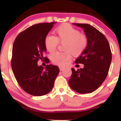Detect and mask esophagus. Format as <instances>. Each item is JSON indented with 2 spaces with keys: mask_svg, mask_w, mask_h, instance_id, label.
<instances>
[{
  "mask_svg": "<svg viewBox=\"0 0 121 121\" xmlns=\"http://www.w3.org/2000/svg\"><path fill=\"white\" fill-rule=\"evenodd\" d=\"M59 69H60V70L62 71L65 69V67H63V66H59Z\"/></svg>",
  "mask_w": 121,
  "mask_h": 121,
  "instance_id": "34e87169",
  "label": "esophagus"
}]
</instances>
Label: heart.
<instances>
[{"mask_svg": "<svg viewBox=\"0 0 121 121\" xmlns=\"http://www.w3.org/2000/svg\"><path fill=\"white\" fill-rule=\"evenodd\" d=\"M57 38L48 35L45 39L46 48L49 52H54L57 48L58 42H65L63 52H57L51 55L53 63L59 66H65L72 59L73 54L79 55L82 54L88 46L87 37L81 34L79 30L68 24H65L55 29Z\"/></svg>", "mask_w": 121, "mask_h": 121, "instance_id": "heart-1", "label": "heart"}]
</instances>
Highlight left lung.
Returning a JSON list of instances; mask_svg holds the SVG:
<instances>
[{
    "mask_svg": "<svg viewBox=\"0 0 121 121\" xmlns=\"http://www.w3.org/2000/svg\"><path fill=\"white\" fill-rule=\"evenodd\" d=\"M73 24L83 29L87 37L88 46L75 61L84 67L76 71L72 69L69 84L79 93H91L100 87L106 78L112 61L111 50L106 37L97 29L88 24Z\"/></svg>",
    "mask_w": 121,
    "mask_h": 121,
    "instance_id": "8db88e82",
    "label": "left lung"
}]
</instances>
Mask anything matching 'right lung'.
Segmentation results:
<instances>
[{
	"mask_svg": "<svg viewBox=\"0 0 121 121\" xmlns=\"http://www.w3.org/2000/svg\"><path fill=\"white\" fill-rule=\"evenodd\" d=\"M56 22L37 24L19 34L12 48L11 66L15 78L25 91L35 96H42L50 92L60 72L58 66L47 64L39 66V59L47 52L45 39Z\"/></svg>",
	"mask_w": 121,
	"mask_h": 121,
	"instance_id": "right-lung-1",
	"label": "right lung"
}]
</instances>
